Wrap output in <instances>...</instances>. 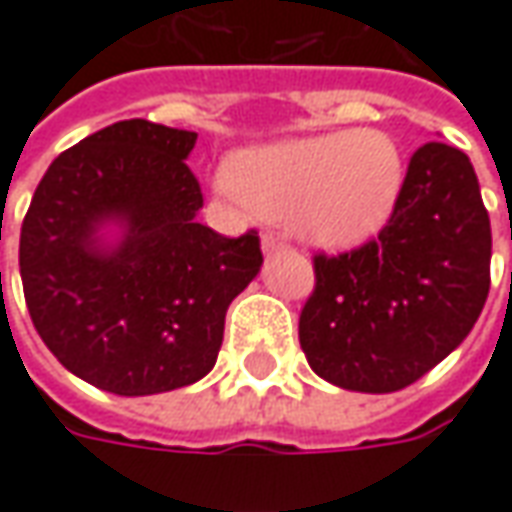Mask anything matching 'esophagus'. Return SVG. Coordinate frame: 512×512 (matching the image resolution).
I'll list each match as a JSON object with an SVG mask.
<instances>
[{
	"label": "esophagus",
	"mask_w": 512,
	"mask_h": 512,
	"mask_svg": "<svg viewBox=\"0 0 512 512\" xmlns=\"http://www.w3.org/2000/svg\"><path fill=\"white\" fill-rule=\"evenodd\" d=\"M283 249H289V243H286V240L277 238V235H272V232H266V235H263V252H266V255L283 252Z\"/></svg>",
	"instance_id": "34e87169"
}]
</instances>
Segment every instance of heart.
I'll list each match as a JSON object with an SVG mask.
<instances>
[{
	"label": "heart",
	"instance_id": "b5f03b06",
	"mask_svg": "<svg viewBox=\"0 0 512 512\" xmlns=\"http://www.w3.org/2000/svg\"><path fill=\"white\" fill-rule=\"evenodd\" d=\"M402 178L397 141L365 127L238 152L229 161L226 189L257 215L289 218L309 243L348 249L388 223Z\"/></svg>",
	"mask_w": 512,
	"mask_h": 512
}]
</instances>
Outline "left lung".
<instances>
[{"mask_svg":"<svg viewBox=\"0 0 512 512\" xmlns=\"http://www.w3.org/2000/svg\"><path fill=\"white\" fill-rule=\"evenodd\" d=\"M490 218L465 152L431 141L411 155L377 238L314 255L300 311L311 371L345 391L391 394L448 357L490 291Z\"/></svg>","mask_w":512,"mask_h":512,"instance_id":"obj_1","label":"left lung"}]
</instances>
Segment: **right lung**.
Returning <instances> with one entry per match:
<instances>
[{"label":"right lung","instance_id":"obj_1","mask_svg":"<svg viewBox=\"0 0 512 512\" xmlns=\"http://www.w3.org/2000/svg\"><path fill=\"white\" fill-rule=\"evenodd\" d=\"M198 133L130 118L64 150L22 223L19 272L39 337L70 374L118 397L192 385L212 371L229 303L260 272L257 232L195 221L186 167ZM115 222L122 238L100 229Z\"/></svg>","mask_w":512,"mask_h":512}]
</instances>
